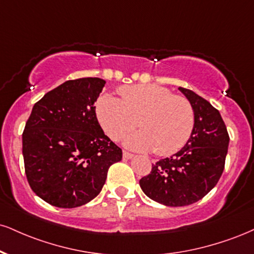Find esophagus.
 <instances>
[{
    "instance_id": "34e87169",
    "label": "esophagus",
    "mask_w": 254,
    "mask_h": 254,
    "mask_svg": "<svg viewBox=\"0 0 254 254\" xmlns=\"http://www.w3.org/2000/svg\"><path fill=\"white\" fill-rule=\"evenodd\" d=\"M133 157V155L132 154H130V152H127V151H124L123 152V158L124 160H131V158Z\"/></svg>"
}]
</instances>
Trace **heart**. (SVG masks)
<instances>
[{
    "label": "heart",
    "mask_w": 254,
    "mask_h": 254,
    "mask_svg": "<svg viewBox=\"0 0 254 254\" xmlns=\"http://www.w3.org/2000/svg\"><path fill=\"white\" fill-rule=\"evenodd\" d=\"M121 99L103 94L96 103V115L110 138L121 139L137 125L142 130L124 139L127 148L166 156L182 149L190 138L195 116L190 103L157 85L122 87Z\"/></svg>",
    "instance_id": "b5f03b06"
}]
</instances>
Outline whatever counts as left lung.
Listing matches in <instances>:
<instances>
[{"label":"left lung","mask_w":254,"mask_h":254,"mask_svg":"<svg viewBox=\"0 0 254 254\" xmlns=\"http://www.w3.org/2000/svg\"><path fill=\"white\" fill-rule=\"evenodd\" d=\"M194 110L190 138L180 151L152 164L139 186L148 197L170 207L188 206L215 187L225 168L230 137L221 115L188 88L179 87Z\"/></svg>","instance_id":"left-lung-1"}]
</instances>
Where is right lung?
<instances>
[{
  "instance_id": "right-lung-1",
  "label": "right lung",
  "mask_w": 254,
  "mask_h": 254,
  "mask_svg": "<svg viewBox=\"0 0 254 254\" xmlns=\"http://www.w3.org/2000/svg\"><path fill=\"white\" fill-rule=\"evenodd\" d=\"M105 80L63 82L33 106L22 133V155L33 191L52 206L75 208L102 190L122 149L104 133L96 116Z\"/></svg>"
}]
</instances>
